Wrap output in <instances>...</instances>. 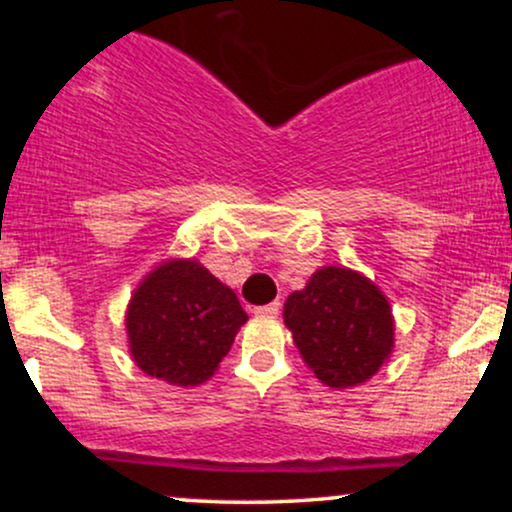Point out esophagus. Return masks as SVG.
I'll list each match as a JSON object with an SVG mask.
<instances>
[{
	"instance_id": "1",
	"label": "esophagus",
	"mask_w": 512,
	"mask_h": 512,
	"mask_svg": "<svg viewBox=\"0 0 512 512\" xmlns=\"http://www.w3.org/2000/svg\"><path fill=\"white\" fill-rule=\"evenodd\" d=\"M279 303H267V305H260V308H255V315L260 317H276L279 315Z\"/></svg>"
}]
</instances>
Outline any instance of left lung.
<instances>
[{
	"label": "left lung",
	"instance_id": "left-lung-1",
	"mask_svg": "<svg viewBox=\"0 0 512 512\" xmlns=\"http://www.w3.org/2000/svg\"><path fill=\"white\" fill-rule=\"evenodd\" d=\"M284 325L305 366L332 390L363 385L395 349V317L375 281L349 267H320L284 303Z\"/></svg>",
	"mask_w": 512,
	"mask_h": 512
}]
</instances>
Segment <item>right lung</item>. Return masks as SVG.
<instances>
[{
  "mask_svg": "<svg viewBox=\"0 0 512 512\" xmlns=\"http://www.w3.org/2000/svg\"><path fill=\"white\" fill-rule=\"evenodd\" d=\"M248 313L199 260L156 264L127 303L129 356L149 378L197 387L219 370Z\"/></svg>",
  "mask_w": 512,
  "mask_h": 512,
  "instance_id": "1",
  "label": "right lung"
}]
</instances>
